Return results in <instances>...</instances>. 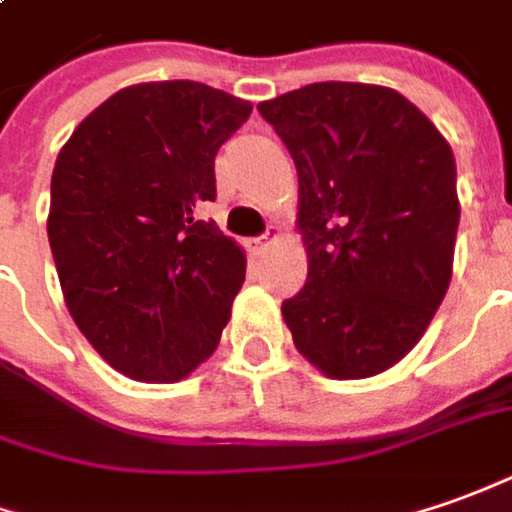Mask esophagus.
<instances>
[{
  "instance_id": "obj_1",
  "label": "esophagus",
  "mask_w": 512,
  "mask_h": 512,
  "mask_svg": "<svg viewBox=\"0 0 512 512\" xmlns=\"http://www.w3.org/2000/svg\"><path fill=\"white\" fill-rule=\"evenodd\" d=\"M274 238H277V235H274V232L269 229V232H266L263 238H255V241H252V249H255V252H263V249H266V246H269Z\"/></svg>"
}]
</instances>
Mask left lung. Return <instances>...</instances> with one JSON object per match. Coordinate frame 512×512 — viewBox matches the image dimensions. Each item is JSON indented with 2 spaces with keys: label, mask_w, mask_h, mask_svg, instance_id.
Segmentation results:
<instances>
[{
  "label": "left lung",
  "mask_w": 512,
  "mask_h": 512,
  "mask_svg": "<svg viewBox=\"0 0 512 512\" xmlns=\"http://www.w3.org/2000/svg\"><path fill=\"white\" fill-rule=\"evenodd\" d=\"M257 111L300 179L308 277L283 302L294 344L328 378L384 373L420 342L451 283V145L415 103L373 83H311Z\"/></svg>",
  "instance_id": "obj_1"
}]
</instances>
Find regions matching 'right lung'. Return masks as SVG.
<instances>
[{"label": "right lung", "mask_w": 512, "mask_h": 512, "mask_svg": "<svg viewBox=\"0 0 512 512\" xmlns=\"http://www.w3.org/2000/svg\"><path fill=\"white\" fill-rule=\"evenodd\" d=\"M252 103L196 81L125 86L55 159L47 235L66 308L134 381L173 384L221 342L246 255L198 207Z\"/></svg>", "instance_id": "add662e5"}]
</instances>
